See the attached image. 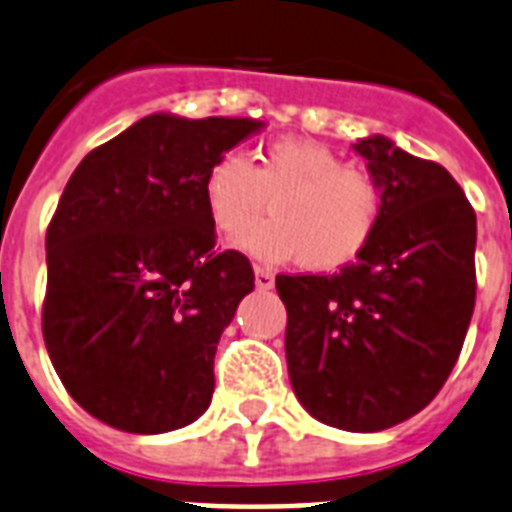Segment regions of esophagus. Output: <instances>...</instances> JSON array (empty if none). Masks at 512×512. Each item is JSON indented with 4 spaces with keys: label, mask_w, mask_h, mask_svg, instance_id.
<instances>
[{
    "label": "esophagus",
    "mask_w": 512,
    "mask_h": 512,
    "mask_svg": "<svg viewBox=\"0 0 512 512\" xmlns=\"http://www.w3.org/2000/svg\"><path fill=\"white\" fill-rule=\"evenodd\" d=\"M273 273H270L268 268H255V286L257 289H263V292H268V289H273Z\"/></svg>",
    "instance_id": "1"
}]
</instances>
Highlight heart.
Instances as JSON below:
<instances>
[{"label":"heart","instance_id":"1","mask_svg":"<svg viewBox=\"0 0 512 512\" xmlns=\"http://www.w3.org/2000/svg\"><path fill=\"white\" fill-rule=\"evenodd\" d=\"M205 205L218 234L234 239L268 201L273 219L249 228L239 247L268 263L297 260L334 273L363 255L381 223L384 199L368 173L305 136L257 149L252 165L226 152L205 173Z\"/></svg>","mask_w":512,"mask_h":512}]
</instances>
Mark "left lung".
Masks as SVG:
<instances>
[{"label":"left lung","mask_w":512,"mask_h":512,"mask_svg":"<svg viewBox=\"0 0 512 512\" xmlns=\"http://www.w3.org/2000/svg\"><path fill=\"white\" fill-rule=\"evenodd\" d=\"M384 213L334 276H276L289 381L307 413L355 434L429 405L458 363L476 305V213L458 181L381 134L352 144Z\"/></svg>","instance_id":"8db88e82"}]
</instances>
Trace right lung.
I'll list each match as a JSON object with an SVG mask.
<instances>
[{
    "mask_svg": "<svg viewBox=\"0 0 512 512\" xmlns=\"http://www.w3.org/2000/svg\"><path fill=\"white\" fill-rule=\"evenodd\" d=\"M263 120L152 112L91 149L47 231L44 342L70 397L128 434L205 413L215 350L255 289L242 252H213L207 168Z\"/></svg>",
    "mask_w": 512,
    "mask_h": 512,
    "instance_id": "1",
    "label": "right lung"
}]
</instances>
